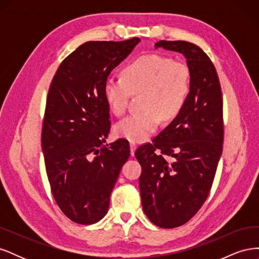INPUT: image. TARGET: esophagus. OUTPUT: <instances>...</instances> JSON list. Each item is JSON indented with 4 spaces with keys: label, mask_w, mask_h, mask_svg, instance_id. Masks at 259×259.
<instances>
[{
    "label": "esophagus",
    "mask_w": 259,
    "mask_h": 259,
    "mask_svg": "<svg viewBox=\"0 0 259 259\" xmlns=\"http://www.w3.org/2000/svg\"><path fill=\"white\" fill-rule=\"evenodd\" d=\"M130 147H131V154L133 155L134 154V152H135V150H136V148H137V145L135 144V143H130Z\"/></svg>",
    "instance_id": "34e87169"
}]
</instances>
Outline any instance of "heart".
<instances>
[{"label": "heart", "instance_id": "heart-1", "mask_svg": "<svg viewBox=\"0 0 259 259\" xmlns=\"http://www.w3.org/2000/svg\"><path fill=\"white\" fill-rule=\"evenodd\" d=\"M190 91V70L184 61L169 56L150 54L125 66L123 76H109L104 94L116 115L130 107L133 94H140V110L115 126L117 136L142 143L158 128L161 119H174L183 110Z\"/></svg>", "mask_w": 259, "mask_h": 259}]
</instances>
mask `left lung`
I'll list each match as a JSON object with an SVG mask.
<instances>
[{"label": "left lung", "mask_w": 259, "mask_h": 259, "mask_svg": "<svg viewBox=\"0 0 259 259\" xmlns=\"http://www.w3.org/2000/svg\"><path fill=\"white\" fill-rule=\"evenodd\" d=\"M159 48L186 57L190 92L183 110L152 144L138 147L135 156L143 169L139 188L145 214L155 226L169 229L189 222L208 197L223 152V95L213 62L198 45L159 41Z\"/></svg>", "instance_id": "8db88e82"}]
</instances>
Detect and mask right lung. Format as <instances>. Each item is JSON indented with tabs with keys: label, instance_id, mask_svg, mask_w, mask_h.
Returning a JSON list of instances; mask_svg holds the SVG:
<instances>
[{
	"label": "right lung",
	"instance_id": "obj_1",
	"mask_svg": "<svg viewBox=\"0 0 259 259\" xmlns=\"http://www.w3.org/2000/svg\"><path fill=\"white\" fill-rule=\"evenodd\" d=\"M139 42H86L64 59L51 83L41 139L46 174L57 205L76 224H95L107 214L130 156L124 138L103 146L111 126L104 86Z\"/></svg>",
	"mask_w": 259,
	"mask_h": 259
}]
</instances>
